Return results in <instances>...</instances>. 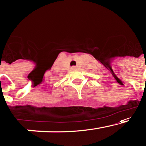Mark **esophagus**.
<instances>
[{"instance_id":"34e87169","label":"esophagus","mask_w":146,"mask_h":146,"mask_svg":"<svg viewBox=\"0 0 146 146\" xmlns=\"http://www.w3.org/2000/svg\"><path fill=\"white\" fill-rule=\"evenodd\" d=\"M76 69V68H75V67H73V68H72V70H75Z\"/></svg>"}]
</instances>
